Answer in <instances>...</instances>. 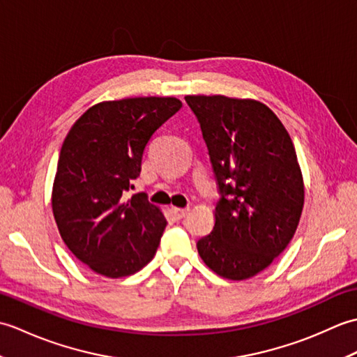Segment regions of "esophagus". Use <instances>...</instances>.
Instances as JSON below:
<instances>
[{
  "label": "esophagus",
  "instance_id": "obj_1",
  "mask_svg": "<svg viewBox=\"0 0 357 357\" xmlns=\"http://www.w3.org/2000/svg\"><path fill=\"white\" fill-rule=\"evenodd\" d=\"M170 213L174 219H183L188 213V208H179V207H170Z\"/></svg>",
  "mask_w": 357,
  "mask_h": 357
}]
</instances>
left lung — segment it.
Masks as SVG:
<instances>
[{
  "instance_id": "left-lung-1",
  "label": "left lung",
  "mask_w": 357,
  "mask_h": 357,
  "mask_svg": "<svg viewBox=\"0 0 357 357\" xmlns=\"http://www.w3.org/2000/svg\"><path fill=\"white\" fill-rule=\"evenodd\" d=\"M206 139L222 198L198 253L218 276H256L290 244L304 208V178L293 141L261 101L187 95Z\"/></svg>"
}]
</instances>
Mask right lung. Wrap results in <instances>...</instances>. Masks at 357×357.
I'll return each instance as SVG.
<instances>
[{
	"instance_id": "add662e5",
	"label": "right lung",
	"mask_w": 357,
	"mask_h": 357,
	"mask_svg": "<svg viewBox=\"0 0 357 357\" xmlns=\"http://www.w3.org/2000/svg\"><path fill=\"white\" fill-rule=\"evenodd\" d=\"M181 107L174 96H139L92 105L77 119L59 151L52 211L77 259L105 278L135 275L153 259L167 225L162 211L136 193L151 136Z\"/></svg>"
}]
</instances>
